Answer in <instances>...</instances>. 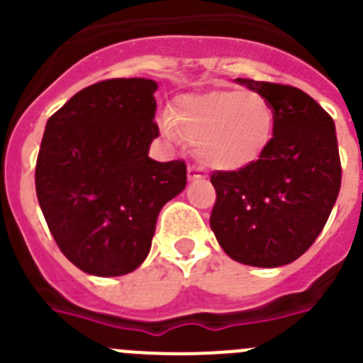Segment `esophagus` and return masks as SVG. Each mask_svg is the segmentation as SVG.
Returning <instances> with one entry per match:
<instances>
[{"instance_id": "34e87169", "label": "esophagus", "mask_w": 363, "mask_h": 363, "mask_svg": "<svg viewBox=\"0 0 363 363\" xmlns=\"http://www.w3.org/2000/svg\"><path fill=\"white\" fill-rule=\"evenodd\" d=\"M204 174L199 166H188V181L195 182V181H204Z\"/></svg>"}]
</instances>
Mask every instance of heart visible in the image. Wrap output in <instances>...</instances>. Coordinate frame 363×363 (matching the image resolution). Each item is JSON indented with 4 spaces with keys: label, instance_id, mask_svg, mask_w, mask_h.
<instances>
[{
    "label": "heart",
    "instance_id": "obj_1",
    "mask_svg": "<svg viewBox=\"0 0 363 363\" xmlns=\"http://www.w3.org/2000/svg\"><path fill=\"white\" fill-rule=\"evenodd\" d=\"M159 128L172 143H179L181 138L191 143L202 164L236 174L265 155L276 114L262 94L215 89L179 96L170 116L161 118Z\"/></svg>",
    "mask_w": 363,
    "mask_h": 363
}]
</instances>
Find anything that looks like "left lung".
<instances>
[{
  "mask_svg": "<svg viewBox=\"0 0 363 363\" xmlns=\"http://www.w3.org/2000/svg\"><path fill=\"white\" fill-rule=\"evenodd\" d=\"M276 114L265 155L243 172H215L211 229L235 262L274 269L296 262L317 240L340 191V157L330 114L304 91L236 79Z\"/></svg>",
  "mask_w": 363,
  "mask_h": 363,
  "instance_id": "1",
  "label": "left lung"
}]
</instances>
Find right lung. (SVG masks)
<instances>
[{
  "label": "right lung",
  "instance_id": "add662e5",
  "mask_svg": "<svg viewBox=\"0 0 363 363\" xmlns=\"http://www.w3.org/2000/svg\"><path fill=\"white\" fill-rule=\"evenodd\" d=\"M157 82L113 79L79 91L48 120L35 166L39 206L82 272L116 277L150 252L159 211L186 188L182 161L148 157Z\"/></svg>",
  "mask_w": 363,
  "mask_h": 363
}]
</instances>
